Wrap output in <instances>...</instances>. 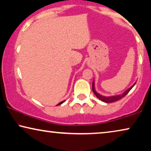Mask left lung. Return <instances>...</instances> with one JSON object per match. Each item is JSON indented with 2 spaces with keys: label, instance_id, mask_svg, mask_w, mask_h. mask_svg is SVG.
<instances>
[{
  "label": "left lung",
  "instance_id": "obj_1",
  "mask_svg": "<svg viewBox=\"0 0 151 151\" xmlns=\"http://www.w3.org/2000/svg\"><path fill=\"white\" fill-rule=\"evenodd\" d=\"M135 84H136V83H135L131 87H129V89H127L125 91L123 92L122 94H119V95L112 96H104L101 95V94H100V93H98V92L96 91V90L95 89V82H94V80H93V84H92V89H93V91L94 94H95L96 97H97L99 99V100H102V102H106V103H111V102H116V101H118L119 100H121V98L124 97V96H125L127 94L128 92H129L130 90L132 89V87L134 86Z\"/></svg>",
  "mask_w": 151,
  "mask_h": 151
}]
</instances>
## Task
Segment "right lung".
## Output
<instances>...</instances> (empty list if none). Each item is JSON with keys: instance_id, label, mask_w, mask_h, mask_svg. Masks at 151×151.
Here are the masks:
<instances>
[{"instance_id": "1", "label": "right lung", "mask_w": 151, "mask_h": 151, "mask_svg": "<svg viewBox=\"0 0 151 151\" xmlns=\"http://www.w3.org/2000/svg\"><path fill=\"white\" fill-rule=\"evenodd\" d=\"M65 101H66V100H64V101H62V102H60V103H58V104H57V105H60V104H62V103H64V102H65ZM57 105H56V106H57Z\"/></svg>"}]
</instances>
